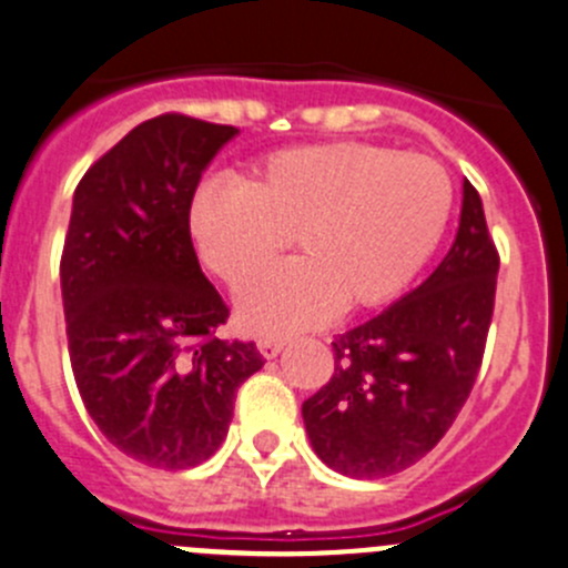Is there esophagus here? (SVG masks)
<instances>
[{
  "label": "esophagus",
  "instance_id": "34e87169",
  "mask_svg": "<svg viewBox=\"0 0 568 568\" xmlns=\"http://www.w3.org/2000/svg\"><path fill=\"white\" fill-rule=\"evenodd\" d=\"M256 348H258V354L264 356V359H275V356L281 354V348H284V343H281V339H275V337H264V339H258Z\"/></svg>",
  "mask_w": 568,
  "mask_h": 568
}]
</instances>
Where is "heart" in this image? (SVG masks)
<instances>
[{
	"instance_id": "obj_1",
	"label": "heart",
	"mask_w": 568,
	"mask_h": 568,
	"mask_svg": "<svg viewBox=\"0 0 568 568\" xmlns=\"http://www.w3.org/2000/svg\"><path fill=\"white\" fill-rule=\"evenodd\" d=\"M452 181L426 155L365 142L281 150L245 186L206 181L189 203L200 258L229 284L270 262L293 234L298 258L245 281L236 323L256 337H290L337 310L387 304L409 287L452 214Z\"/></svg>"
}]
</instances>
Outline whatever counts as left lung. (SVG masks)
I'll list each match as a JSON object with an SVG mask.
<instances>
[{"label": "left lung", "instance_id": "8db88e82", "mask_svg": "<svg viewBox=\"0 0 568 568\" xmlns=\"http://www.w3.org/2000/svg\"><path fill=\"white\" fill-rule=\"evenodd\" d=\"M496 273L483 200L463 181L449 253L420 287L334 339L332 379L301 407L312 449L328 468L390 477L435 449L477 379Z\"/></svg>", "mask_w": 568, "mask_h": 568}]
</instances>
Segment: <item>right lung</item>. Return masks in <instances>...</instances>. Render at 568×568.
I'll list each match as a JSON object with an SVG mask.
<instances>
[{
    "instance_id": "obj_1",
    "label": "right lung",
    "mask_w": 568,
    "mask_h": 568,
    "mask_svg": "<svg viewBox=\"0 0 568 568\" xmlns=\"http://www.w3.org/2000/svg\"><path fill=\"white\" fill-rule=\"evenodd\" d=\"M164 113L113 144L74 189L61 258L69 356L102 435L133 460L181 471L229 435L236 387L264 365L229 321L189 234L200 175L236 136Z\"/></svg>"
}]
</instances>
